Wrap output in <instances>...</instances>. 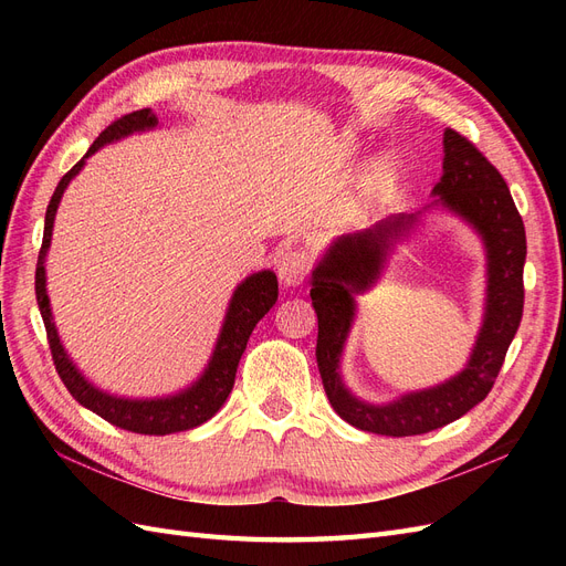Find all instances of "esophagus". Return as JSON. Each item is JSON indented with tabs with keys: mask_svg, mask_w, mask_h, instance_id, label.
I'll use <instances>...</instances> for the list:
<instances>
[{
	"mask_svg": "<svg viewBox=\"0 0 566 566\" xmlns=\"http://www.w3.org/2000/svg\"><path fill=\"white\" fill-rule=\"evenodd\" d=\"M306 271H310V254L302 250H287L279 262V279L285 287L302 285Z\"/></svg>",
	"mask_w": 566,
	"mask_h": 566,
	"instance_id": "1",
	"label": "esophagus"
}]
</instances>
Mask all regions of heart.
Listing matches in <instances>:
<instances>
[{
  "label": "heart",
  "mask_w": 566,
  "mask_h": 566,
  "mask_svg": "<svg viewBox=\"0 0 566 566\" xmlns=\"http://www.w3.org/2000/svg\"><path fill=\"white\" fill-rule=\"evenodd\" d=\"M394 175H397V160L389 156L375 160L366 172V177L361 179V184H358V205H361V208H368L373 200H378L394 181Z\"/></svg>",
  "instance_id": "1"
}]
</instances>
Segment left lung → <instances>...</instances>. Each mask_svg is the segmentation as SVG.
<instances>
[{
	"mask_svg": "<svg viewBox=\"0 0 566 566\" xmlns=\"http://www.w3.org/2000/svg\"><path fill=\"white\" fill-rule=\"evenodd\" d=\"M443 172L432 205L416 214H391L378 224L339 235L312 271V304L318 316L316 361L335 413L356 430L385 437H413L465 416L486 399L524 310V221L510 188L465 136L443 129ZM443 209L483 238L488 252L485 316L467 368L434 388L407 392L387 405L358 400L340 378V356L355 317V297L377 284L390 252L412 232L419 217Z\"/></svg>",
	"mask_w": 566,
	"mask_h": 566,
	"instance_id": "8db88e82",
	"label": "left lung"
}]
</instances>
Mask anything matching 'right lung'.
<instances>
[{"instance_id":"add662e5","label":"right lung","mask_w":566,"mask_h":566,"mask_svg":"<svg viewBox=\"0 0 566 566\" xmlns=\"http://www.w3.org/2000/svg\"><path fill=\"white\" fill-rule=\"evenodd\" d=\"M156 127H158V115L150 108L136 111L115 119L111 127H106L98 134V139L92 144V148L84 153V158L59 181L54 196L49 200L46 217H44V238H42V250H40L38 271H35V293H38L40 314L49 337L51 356H54L61 380L67 387V391L73 394L75 401L84 408H90L92 413L108 420L111 424L123 427L127 432L163 437L172 432L193 430V427L208 422L217 410L227 403L235 382L238 361H241V356L248 347V339L254 331V325L260 323V318L279 300V279L273 271L262 269V271L250 273V276H245V281L235 285L208 366L202 368V373L191 385L175 394H165V397H142V399L117 397V394L96 387L87 375L77 368L71 354H67L63 347L56 323H54V314H51L49 293H46V254L51 248V233H54L56 210L65 188L71 186V181L82 172V167L87 165V160L98 148L123 142L132 134L150 132Z\"/></svg>"}]
</instances>
